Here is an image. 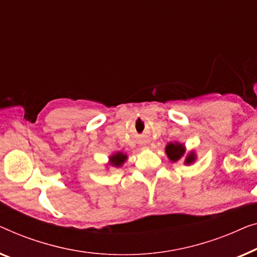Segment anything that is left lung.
Listing matches in <instances>:
<instances>
[{"instance_id": "obj_1", "label": "left lung", "mask_w": 257, "mask_h": 257, "mask_svg": "<svg viewBox=\"0 0 257 257\" xmlns=\"http://www.w3.org/2000/svg\"><path fill=\"white\" fill-rule=\"evenodd\" d=\"M165 151H166V155H168L170 161L177 162V161H179L182 157H184L186 150H185V147H184L183 144L175 142V143H169L165 148ZM194 161H196V154H194L193 151H191V153L185 157V162H184V163H185L186 165H189L191 163H193Z\"/></svg>"}]
</instances>
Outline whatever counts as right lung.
Here are the masks:
<instances>
[{
  "label": "right lung",
  "instance_id": "obj_1",
  "mask_svg": "<svg viewBox=\"0 0 257 257\" xmlns=\"http://www.w3.org/2000/svg\"><path fill=\"white\" fill-rule=\"evenodd\" d=\"M125 160H127V155H124L122 153H116V154H114L113 156L109 157V162H110L109 164L118 168V166H121L124 163Z\"/></svg>",
  "mask_w": 257,
  "mask_h": 257
}]
</instances>
